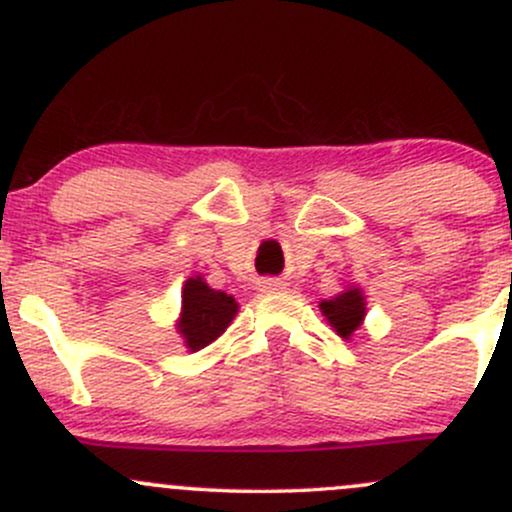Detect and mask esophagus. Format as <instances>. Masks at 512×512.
I'll return each instance as SVG.
<instances>
[{
  "mask_svg": "<svg viewBox=\"0 0 512 512\" xmlns=\"http://www.w3.org/2000/svg\"><path fill=\"white\" fill-rule=\"evenodd\" d=\"M267 284H269V286H276V281H267Z\"/></svg>",
  "mask_w": 512,
  "mask_h": 512,
  "instance_id": "obj_1",
  "label": "esophagus"
}]
</instances>
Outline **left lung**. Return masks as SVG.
<instances>
[{"instance_id":"1","label":"left lung","mask_w":512,"mask_h":512,"mask_svg":"<svg viewBox=\"0 0 512 512\" xmlns=\"http://www.w3.org/2000/svg\"><path fill=\"white\" fill-rule=\"evenodd\" d=\"M320 310L327 317V322L337 330L339 337L349 339L361 327L363 317H366V298H363L361 289L349 286L339 296L330 298V301H322Z\"/></svg>"}]
</instances>
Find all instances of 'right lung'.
Segmentation results:
<instances>
[{
	"mask_svg": "<svg viewBox=\"0 0 512 512\" xmlns=\"http://www.w3.org/2000/svg\"><path fill=\"white\" fill-rule=\"evenodd\" d=\"M238 313L236 298L211 289L202 276H190L182 286V313L178 332L190 351H199L219 339Z\"/></svg>",
	"mask_w": 512,
	"mask_h": 512,
	"instance_id": "1",
	"label": "right lung"
}]
</instances>
